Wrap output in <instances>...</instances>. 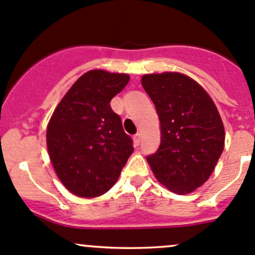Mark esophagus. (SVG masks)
Masks as SVG:
<instances>
[{
	"label": "esophagus",
	"mask_w": 255,
	"mask_h": 255,
	"mask_svg": "<svg viewBox=\"0 0 255 255\" xmlns=\"http://www.w3.org/2000/svg\"><path fill=\"white\" fill-rule=\"evenodd\" d=\"M140 138H142V135H140V133H137V134H134V137H133V140H134L135 145H139Z\"/></svg>",
	"instance_id": "obj_1"
}]
</instances>
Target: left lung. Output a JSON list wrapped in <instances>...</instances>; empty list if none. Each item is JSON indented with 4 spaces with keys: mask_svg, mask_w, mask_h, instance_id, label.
Here are the masks:
<instances>
[{
    "mask_svg": "<svg viewBox=\"0 0 255 255\" xmlns=\"http://www.w3.org/2000/svg\"><path fill=\"white\" fill-rule=\"evenodd\" d=\"M142 85L161 126L158 150L146 156L156 179L177 194H189L212 174L225 146V128L208 94L179 73L150 74Z\"/></svg>",
    "mask_w": 255,
    "mask_h": 255,
    "instance_id": "1",
    "label": "left lung"
}]
</instances>
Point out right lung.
Returning a JSON list of instances; mask_svg holds the SVG:
<instances>
[{"instance_id": "obj_1", "label": "right lung", "mask_w": 255, "mask_h": 255, "mask_svg": "<svg viewBox=\"0 0 255 255\" xmlns=\"http://www.w3.org/2000/svg\"><path fill=\"white\" fill-rule=\"evenodd\" d=\"M128 81L127 74L87 71L51 116L49 156L60 181L76 196L96 197L109 191L132 154V138L110 105Z\"/></svg>"}]
</instances>
